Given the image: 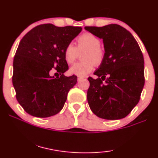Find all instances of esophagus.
I'll list each match as a JSON object with an SVG mask.
<instances>
[{
	"mask_svg": "<svg viewBox=\"0 0 158 158\" xmlns=\"http://www.w3.org/2000/svg\"><path fill=\"white\" fill-rule=\"evenodd\" d=\"M83 79H84L83 77H77V81H81V80H83Z\"/></svg>",
	"mask_w": 158,
	"mask_h": 158,
	"instance_id": "1",
	"label": "esophagus"
}]
</instances>
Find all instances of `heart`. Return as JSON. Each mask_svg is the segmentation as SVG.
I'll return each mask as SVG.
<instances>
[{
	"mask_svg": "<svg viewBox=\"0 0 158 158\" xmlns=\"http://www.w3.org/2000/svg\"><path fill=\"white\" fill-rule=\"evenodd\" d=\"M83 52V60L75 64L69 69L72 74L83 77L93 70L94 65H99L104 58V51L101 46V40L91 32H85L78 37L76 47L69 44L65 47L64 56L68 64H73Z\"/></svg>",
	"mask_w": 158,
	"mask_h": 158,
	"instance_id": "b5f03b06",
	"label": "heart"
}]
</instances>
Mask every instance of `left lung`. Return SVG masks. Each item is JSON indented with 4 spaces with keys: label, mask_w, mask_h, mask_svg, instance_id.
<instances>
[{
    "label": "left lung",
    "mask_w": 158,
    "mask_h": 158,
    "mask_svg": "<svg viewBox=\"0 0 158 158\" xmlns=\"http://www.w3.org/2000/svg\"><path fill=\"white\" fill-rule=\"evenodd\" d=\"M102 38L104 58L89 77L87 99L91 111L106 120L124 118L140 99L144 85V57L138 43L130 32L116 24L85 27Z\"/></svg>",
    "instance_id": "1"
}]
</instances>
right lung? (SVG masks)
Returning a JSON list of instances; mask_svg holds the SVG:
<instances>
[{"mask_svg": "<svg viewBox=\"0 0 158 158\" xmlns=\"http://www.w3.org/2000/svg\"><path fill=\"white\" fill-rule=\"evenodd\" d=\"M80 27L44 24L30 30L20 41L13 62L12 83L16 98L27 113L48 118L61 111L76 75H64L69 69L64 51L81 32ZM52 68L60 76L49 74Z\"/></svg>", "mask_w": 158, "mask_h": 158, "instance_id": "right-lung-1", "label": "right lung"}]
</instances>
